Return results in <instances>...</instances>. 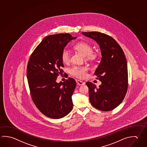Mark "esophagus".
Wrapping results in <instances>:
<instances>
[{"mask_svg": "<svg viewBox=\"0 0 147 147\" xmlns=\"http://www.w3.org/2000/svg\"><path fill=\"white\" fill-rule=\"evenodd\" d=\"M76 83H77V84L80 85V86H82V85H85V82H82V81H81V80H76Z\"/></svg>", "mask_w": 147, "mask_h": 147, "instance_id": "esophagus-1", "label": "esophagus"}]
</instances>
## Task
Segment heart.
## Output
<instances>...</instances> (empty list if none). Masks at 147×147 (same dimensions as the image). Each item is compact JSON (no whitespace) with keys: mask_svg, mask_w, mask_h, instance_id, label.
Segmentation results:
<instances>
[{"mask_svg":"<svg viewBox=\"0 0 147 147\" xmlns=\"http://www.w3.org/2000/svg\"><path fill=\"white\" fill-rule=\"evenodd\" d=\"M74 48L84 56H86V58L89 60H93L96 57V54L92 52V47L90 44L85 42H79L75 44ZM61 59L62 62L65 64L68 63L70 60V52L68 49H63ZM69 73L74 77L78 78H84L87 75L88 68L85 66L74 65L69 69Z\"/></svg>","mask_w":147,"mask_h":147,"instance_id":"b5f03b06","label":"heart"}]
</instances>
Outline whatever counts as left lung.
<instances>
[{
  "label": "left lung",
  "instance_id": "1",
  "mask_svg": "<svg viewBox=\"0 0 147 147\" xmlns=\"http://www.w3.org/2000/svg\"><path fill=\"white\" fill-rule=\"evenodd\" d=\"M82 34L98 43L102 56L94 73L102 84L97 88L92 82H86L90 103L100 111L113 110L123 100L128 88L125 56L119 44L107 34L98 31Z\"/></svg>",
  "mask_w": 147,
  "mask_h": 147
}]
</instances>
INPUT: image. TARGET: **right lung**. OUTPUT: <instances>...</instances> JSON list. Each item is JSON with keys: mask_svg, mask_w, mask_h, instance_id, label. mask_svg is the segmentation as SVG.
<instances>
[{"mask_svg": "<svg viewBox=\"0 0 147 147\" xmlns=\"http://www.w3.org/2000/svg\"><path fill=\"white\" fill-rule=\"evenodd\" d=\"M76 38L69 34L46 36L29 59L27 77L32 100L39 111L51 118H63L72 109L75 80L70 77L64 82L57 83L56 80L63 73L62 51Z\"/></svg>", "mask_w": 147, "mask_h": 147, "instance_id": "add662e5", "label": "right lung"}]
</instances>
